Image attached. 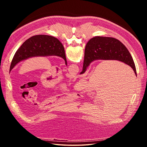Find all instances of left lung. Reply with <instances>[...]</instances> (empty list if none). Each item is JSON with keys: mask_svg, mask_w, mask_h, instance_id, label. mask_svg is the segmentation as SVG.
Returning a JSON list of instances; mask_svg holds the SVG:
<instances>
[{"mask_svg": "<svg viewBox=\"0 0 147 147\" xmlns=\"http://www.w3.org/2000/svg\"><path fill=\"white\" fill-rule=\"evenodd\" d=\"M57 56L67 61L64 48L58 39L47 35H34L26 40L13 56L10 72L19 62L34 56Z\"/></svg>", "mask_w": 147, "mask_h": 147, "instance_id": "1", "label": "left lung"}]
</instances>
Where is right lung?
<instances>
[{"mask_svg": "<svg viewBox=\"0 0 147 147\" xmlns=\"http://www.w3.org/2000/svg\"><path fill=\"white\" fill-rule=\"evenodd\" d=\"M118 60L127 64L134 70L137 76L134 62L126 47L118 40L107 37H93L87 43L84 50L83 70L94 60Z\"/></svg>", "mask_w": 147, "mask_h": 147, "instance_id": "obj_1", "label": "right lung"}]
</instances>
